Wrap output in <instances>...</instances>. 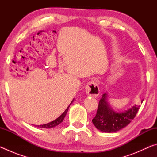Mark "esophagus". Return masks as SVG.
Segmentation results:
<instances>
[{
    "mask_svg": "<svg viewBox=\"0 0 157 157\" xmlns=\"http://www.w3.org/2000/svg\"><path fill=\"white\" fill-rule=\"evenodd\" d=\"M86 94L94 97H97L100 94V89L96 81L92 80L88 82L86 86Z\"/></svg>",
    "mask_w": 157,
    "mask_h": 157,
    "instance_id": "esophagus-1",
    "label": "esophagus"
}]
</instances>
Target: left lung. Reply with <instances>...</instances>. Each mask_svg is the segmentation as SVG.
Returning a JSON list of instances; mask_svg holds the SVG:
<instances>
[{"mask_svg":"<svg viewBox=\"0 0 157 157\" xmlns=\"http://www.w3.org/2000/svg\"><path fill=\"white\" fill-rule=\"evenodd\" d=\"M143 100L141 101L143 102ZM140 106L135 105L125 112H115L107 102V95L104 94L99 101L96 115L92 122L101 132L112 133L124 128L135 118Z\"/></svg>","mask_w":157,"mask_h":157,"instance_id":"left-lung-1","label":"left lung"}]
</instances>
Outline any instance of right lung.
<instances>
[{"instance_id":"add662e5","label":"right lung","mask_w":157,"mask_h":157,"mask_svg":"<svg viewBox=\"0 0 157 157\" xmlns=\"http://www.w3.org/2000/svg\"><path fill=\"white\" fill-rule=\"evenodd\" d=\"M73 102V100L72 101V102H71V103H72ZM69 107H70V105H69L68 107H67V109H66L65 110L64 112H63L62 114V115H61L59 117V118L55 119V121H53L52 122H50V123H47V124H41V125H36V127H40V128H46V129H48V128H52V127H55L57 126L58 124H59L63 121V118H64V117L66 116V113H67V112H68Z\"/></svg>"}]
</instances>
